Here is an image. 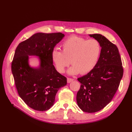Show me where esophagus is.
<instances>
[{"instance_id": "obj_1", "label": "esophagus", "mask_w": 132, "mask_h": 132, "mask_svg": "<svg viewBox=\"0 0 132 132\" xmlns=\"http://www.w3.org/2000/svg\"><path fill=\"white\" fill-rule=\"evenodd\" d=\"M67 80H68V83H71V82L74 80L73 79H72V78H68V79H67Z\"/></svg>"}]
</instances>
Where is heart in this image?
Returning a JSON list of instances; mask_svg holds the SVG:
<instances>
[{
  "instance_id": "obj_1",
  "label": "heart",
  "mask_w": 132,
  "mask_h": 132,
  "mask_svg": "<svg viewBox=\"0 0 132 132\" xmlns=\"http://www.w3.org/2000/svg\"><path fill=\"white\" fill-rule=\"evenodd\" d=\"M62 52L54 49L51 52V60L58 72L63 73L70 61L72 65L68 72L76 75L81 72L86 74L92 70L97 64L102 47L95 39L87 40L83 37L72 36L62 44Z\"/></svg>"
}]
</instances>
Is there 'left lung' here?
Segmentation results:
<instances>
[{
	"label": "left lung",
	"instance_id": "1",
	"mask_svg": "<svg viewBox=\"0 0 132 132\" xmlns=\"http://www.w3.org/2000/svg\"><path fill=\"white\" fill-rule=\"evenodd\" d=\"M99 42L102 51L95 68L78 78L81 83L77 102L83 112L94 113L110 103L123 75L122 62L117 46L100 34L89 35Z\"/></svg>",
	"mask_w": 132,
	"mask_h": 132
}]
</instances>
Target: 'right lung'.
Wrapping results in <instances>:
<instances>
[{
    "label": "right lung",
    "instance_id": "right-lung-1",
    "mask_svg": "<svg viewBox=\"0 0 132 132\" xmlns=\"http://www.w3.org/2000/svg\"><path fill=\"white\" fill-rule=\"evenodd\" d=\"M64 37L62 33H37L16 47L11 70L20 97L36 111H45L54 105L57 91L67 84L56 70L51 52ZM39 57V65L29 64V56Z\"/></svg>",
    "mask_w": 132,
    "mask_h": 132
}]
</instances>
